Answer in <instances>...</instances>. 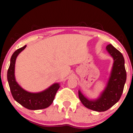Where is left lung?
<instances>
[{
  "mask_svg": "<svg viewBox=\"0 0 133 133\" xmlns=\"http://www.w3.org/2000/svg\"><path fill=\"white\" fill-rule=\"evenodd\" d=\"M107 50L114 59V64L108 85L100 97L95 101L88 99L79 91V97L82 104L91 110L106 111L120 99L126 80V71L123 54L111 44L106 47Z\"/></svg>",
  "mask_w": 133,
  "mask_h": 133,
  "instance_id": "8db88e82",
  "label": "left lung"
}]
</instances>
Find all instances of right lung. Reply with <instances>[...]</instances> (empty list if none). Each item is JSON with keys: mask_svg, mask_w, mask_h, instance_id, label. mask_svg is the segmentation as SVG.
Masks as SVG:
<instances>
[{"mask_svg": "<svg viewBox=\"0 0 133 133\" xmlns=\"http://www.w3.org/2000/svg\"><path fill=\"white\" fill-rule=\"evenodd\" d=\"M25 47L26 45H24L16 50L10 59V64L7 71V80L10 92L14 99L27 109L30 110L44 109L52 103L55 96L60 86L59 84L56 83L41 92L31 93L24 90L18 84L15 79V63L17 56Z\"/></svg>", "mask_w": 133, "mask_h": 133, "instance_id": "obj_1", "label": "right lung"}]
</instances>
